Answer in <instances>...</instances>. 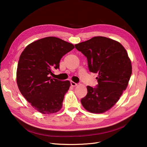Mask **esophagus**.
Masks as SVG:
<instances>
[{"instance_id": "esophagus-1", "label": "esophagus", "mask_w": 147, "mask_h": 147, "mask_svg": "<svg viewBox=\"0 0 147 147\" xmlns=\"http://www.w3.org/2000/svg\"><path fill=\"white\" fill-rule=\"evenodd\" d=\"M70 83H71V85L72 86H73V87H75V86H76L77 85H78V83H76L73 82V81H71Z\"/></svg>"}]
</instances>
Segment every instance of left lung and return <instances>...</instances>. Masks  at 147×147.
<instances>
[{
  "label": "left lung",
  "mask_w": 147,
  "mask_h": 147,
  "mask_svg": "<svg viewBox=\"0 0 147 147\" xmlns=\"http://www.w3.org/2000/svg\"><path fill=\"white\" fill-rule=\"evenodd\" d=\"M88 59L92 73H98L96 88L87 86L88 94L81 99L87 111L103 113L116 104L126 90L132 74V64L126 50L111 38L96 36L75 45Z\"/></svg>",
  "instance_id": "left-lung-1"
}]
</instances>
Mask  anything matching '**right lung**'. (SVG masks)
Listing matches in <instances>:
<instances>
[{
    "label": "right lung",
    "mask_w": 147,
    "mask_h": 147,
    "mask_svg": "<svg viewBox=\"0 0 147 147\" xmlns=\"http://www.w3.org/2000/svg\"><path fill=\"white\" fill-rule=\"evenodd\" d=\"M74 46L55 37H47L29 44L20 57L17 69L18 89L37 111L45 114L57 113L70 86L69 80L52 79L53 68Z\"/></svg>",
    "instance_id": "obj_1"
}]
</instances>
